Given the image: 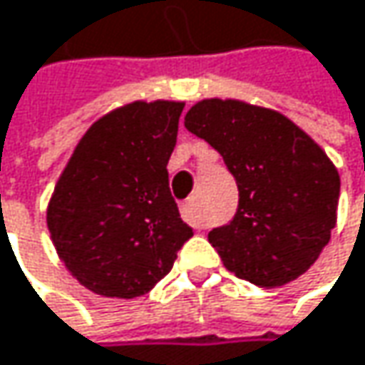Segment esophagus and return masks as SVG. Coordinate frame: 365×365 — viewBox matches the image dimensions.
I'll return each mask as SVG.
<instances>
[{"mask_svg": "<svg viewBox=\"0 0 365 365\" xmlns=\"http://www.w3.org/2000/svg\"><path fill=\"white\" fill-rule=\"evenodd\" d=\"M182 217L192 225V227H196V230H202L207 223H205V217L200 215V211H198V198H190V200H185L182 205Z\"/></svg>", "mask_w": 365, "mask_h": 365, "instance_id": "obj_1", "label": "esophagus"}]
</instances>
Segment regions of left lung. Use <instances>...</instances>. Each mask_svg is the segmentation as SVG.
<instances>
[{
    "label": "left lung",
    "instance_id": "left-lung-1",
    "mask_svg": "<svg viewBox=\"0 0 365 365\" xmlns=\"http://www.w3.org/2000/svg\"><path fill=\"white\" fill-rule=\"evenodd\" d=\"M185 129L223 156L238 183V211L209 232L223 265L261 288L305 274L336 225L341 178L290 118L240 100H200Z\"/></svg>",
    "mask_w": 365,
    "mask_h": 365
}]
</instances>
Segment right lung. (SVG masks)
<instances>
[{"instance_id":"right-lung-1","label":"right lung","mask_w":365,"mask_h":365,"mask_svg":"<svg viewBox=\"0 0 365 365\" xmlns=\"http://www.w3.org/2000/svg\"><path fill=\"white\" fill-rule=\"evenodd\" d=\"M183 102H131L79 140L48 205L58 257L87 290L135 299L163 280L192 227L169 190L167 163Z\"/></svg>"}]
</instances>
